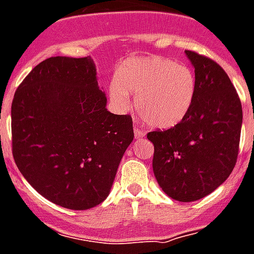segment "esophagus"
<instances>
[{"label": "esophagus", "mask_w": 254, "mask_h": 254, "mask_svg": "<svg viewBox=\"0 0 254 254\" xmlns=\"http://www.w3.org/2000/svg\"><path fill=\"white\" fill-rule=\"evenodd\" d=\"M133 135H135V139H142L145 136V132L140 128H135L133 129Z\"/></svg>", "instance_id": "obj_1"}]
</instances>
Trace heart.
I'll list each match as a JSON object with an SVG mask.
<instances>
[{"label":"heart","instance_id":"heart-1","mask_svg":"<svg viewBox=\"0 0 254 254\" xmlns=\"http://www.w3.org/2000/svg\"><path fill=\"white\" fill-rule=\"evenodd\" d=\"M135 96L140 118L154 128L179 125L190 113L196 79L190 67L163 57L127 60L110 81L109 94L119 109L131 108Z\"/></svg>","mask_w":254,"mask_h":254}]
</instances>
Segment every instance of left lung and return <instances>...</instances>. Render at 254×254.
<instances>
[{
  "label": "left lung",
  "mask_w": 254,
  "mask_h": 254,
  "mask_svg": "<svg viewBox=\"0 0 254 254\" xmlns=\"http://www.w3.org/2000/svg\"><path fill=\"white\" fill-rule=\"evenodd\" d=\"M194 67L196 93L187 117L171 128L148 132L153 171L162 190L190 202L217 190L239 154L243 110L235 87L215 61L186 50Z\"/></svg>",
  "instance_id": "left-lung-1"
}]
</instances>
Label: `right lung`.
<instances>
[{
  "mask_svg": "<svg viewBox=\"0 0 254 254\" xmlns=\"http://www.w3.org/2000/svg\"><path fill=\"white\" fill-rule=\"evenodd\" d=\"M91 57H52L24 77L11 104L12 157L41 196L87 210L108 197L133 140L131 115L108 112Z\"/></svg>",
  "mask_w": 254,
  "mask_h": 254,
  "instance_id": "right-lung-1",
  "label": "right lung"
}]
</instances>
